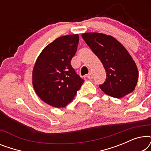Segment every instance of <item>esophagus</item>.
<instances>
[{
  "mask_svg": "<svg viewBox=\"0 0 151 151\" xmlns=\"http://www.w3.org/2000/svg\"><path fill=\"white\" fill-rule=\"evenodd\" d=\"M86 77H87V78H88V79H90V80L93 79V74H92V73H88V75H87V76H86Z\"/></svg>",
  "mask_w": 151,
  "mask_h": 151,
  "instance_id": "esophagus-1",
  "label": "esophagus"
}]
</instances>
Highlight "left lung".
<instances>
[{
    "instance_id": "left-lung-1",
    "label": "left lung",
    "mask_w": 151,
    "mask_h": 151,
    "mask_svg": "<svg viewBox=\"0 0 151 151\" xmlns=\"http://www.w3.org/2000/svg\"><path fill=\"white\" fill-rule=\"evenodd\" d=\"M82 38L102 62L106 78L100 88L115 98L133 92L138 80L135 62L122 45L111 36L99 33H85Z\"/></svg>"
}]
</instances>
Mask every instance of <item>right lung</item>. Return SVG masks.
<instances>
[{"label":"right lung","instance_id":"obj_1","mask_svg":"<svg viewBox=\"0 0 151 151\" xmlns=\"http://www.w3.org/2000/svg\"><path fill=\"white\" fill-rule=\"evenodd\" d=\"M79 42L78 34L59 37L45 47L33 69V86L42 101L55 108L71 102L84 80L71 65Z\"/></svg>","mask_w":151,"mask_h":151}]
</instances>
